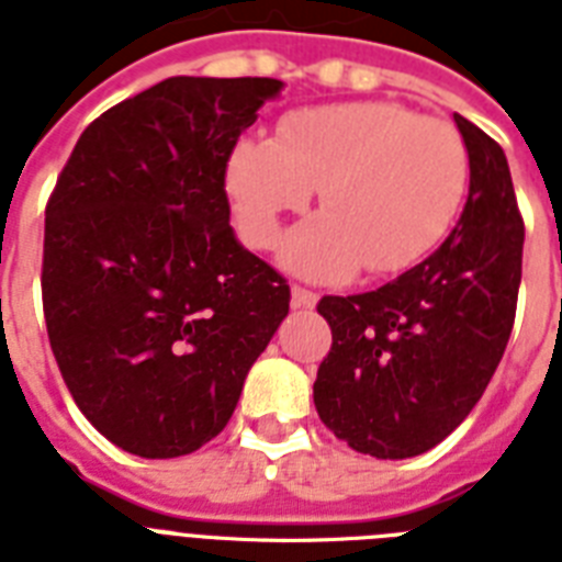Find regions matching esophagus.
Returning <instances> with one entry per match:
<instances>
[{"label":"esophagus","mask_w":562,"mask_h":562,"mask_svg":"<svg viewBox=\"0 0 562 562\" xmlns=\"http://www.w3.org/2000/svg\"><path fill=\"white\" fill-rule=\"evenodd\" d=\"M314 305H317V294H314V291L300 289V285L291 289V308H303V312H308Z\"/></svg>","instance_id":"34e87169"}]
</instances>
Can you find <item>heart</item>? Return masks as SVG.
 <instances>
[{
  "label": "heart",
  "instance_id": "b5f03b06",
  "mask_svg": "<svg viewBox=\"0 0 562 562\" xmlns=\"http://www.w3.org/2000/svg\"><path fill=\"white\" fill-rule=\"evenodd\" d=\"M225 184L254 248H271L282 216L321 190L326 213L289 234L280 262L340 282L360 266L404 271L445 239L468 190V149L450 123L398 103H328L282 117L277 140H239Z\"/></svg>",
  "mask_w": 562,
  "mask_h": 562
}]
</instances>
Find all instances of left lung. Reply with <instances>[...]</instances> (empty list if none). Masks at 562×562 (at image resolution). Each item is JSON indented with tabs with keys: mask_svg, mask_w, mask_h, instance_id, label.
<instances>
[{
	"mask_svg": "<svg viewBox=\"0 0 562 562\" xmlns=\"http://www.w3.org/2000/svg\"><path fill=\"white\" fill-rule=\"evenodd\" d=\"M462 132L471 187L439 248L398 280L323 296L331 352L314 407L337 439L375 459H409L445 441L491 384L508 346L526 227L508 158L476 123Z\"/></svg>",
	"mask_w": 562,
	"mask_h": 562,
	"instance_id": "1",
	"label": "left lung"
}]
</instances>
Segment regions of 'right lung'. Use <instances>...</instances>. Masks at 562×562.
I'll return each mask as SVG.
<instances>
[{
    "label": "right lung",
    "mask_w": 562,
    "mask_h": 562,
    "mask_svg": "<svg viewBox=\"0 0 562 562\" xmlns=\"http://www.w3.org/2000/svg\"><path fill=\"white\" fill-rule=\"evenodd\" d=\"M271 77H167L86 126L45 207L43 308L80 413L126 453L176 459L225 430L289 314L231 227V149Z\"/></svg>",
    "instance_id": "1"
}]
</instances>
